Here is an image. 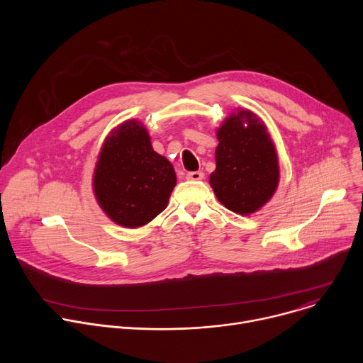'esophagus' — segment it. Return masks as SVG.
I'll use <instances>...</instances> for the list:
<instances>
[{
	"instance_id": "1",
	"label": "esophagus",
	"mask_w": 363,
	"mask_h": 363,
	"mask_svg": "<svg viewBox=\"0 0 363 363\" xmlns=\"http://www.w3.org/2000/svg\"><path fill=\"white\" fill-rule=\"evenodd\" d=\"M203 178V174L201 171H192L186 174V179L189 181H201Z\"/></svg>"
}]
</instances>
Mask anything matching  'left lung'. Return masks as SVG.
<instances>
[{
  "instance_id": "obj_1",
  "label": "left lung",
  "mask_w": 363,
  "mask_h": 363,
  "mask_svg": "<svg viewBox=\"0 0 363 363\" xmlns=\"http://www.w3.org/2000/svg\"><path fill=\"white\" fill-rule=\"evenodd\" d=\"M246 126H243V123ZM217 168L210 184L225 208L248 216L263 206L279 184V162L266 126L248 111H238L217 132Z\"/></svg>"
}]
</instances>
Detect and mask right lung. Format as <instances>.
I'll return each mask as SVG.
<instances>
[{"label":"right lung","mask_w":363,"mask_h":363,"mask_svg":"<svg viewBox=\"0 0 363 363\" xmlns=\"http://www.w3.org/2000/svg\"><path fill=\"white\" fill-rule=\"evenodd\" d=\"M177 184L171 162L152 149L135 121L119 126L103 145L94 169V194L116 224L136 228L160 216Z\"/></svg>","instance_id":"add662e5"}]
</instances>
